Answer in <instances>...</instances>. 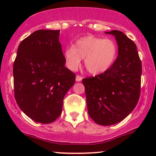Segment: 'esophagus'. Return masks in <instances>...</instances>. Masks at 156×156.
Here are the masks:
<instances>
[{"label": "esophagus", "instance_id": "1", "mask_svg": "<svg viewBox=\"0 0 156 156\" xmlns=\"http://www.w3.org/2000/svg\"><path fill=\"white\" fill-rule=\"evenodd\" d=\"M82 79H83V77L80 75H76V80L77 82H80V81H81L82 80Z\"/></svg>", "mask_w": 156, "mask_h": 156}]
</instances>
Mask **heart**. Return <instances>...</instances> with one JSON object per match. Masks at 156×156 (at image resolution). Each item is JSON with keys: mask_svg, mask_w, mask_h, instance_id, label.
<instances>
[{"mask_svg": "<svg viewBox=\"0 0 156 156\" xmlns=\"http://www.w3.org/2000/svg\"><path fill=\"white\" fill-rule=\"evenodd\" d=\"M116 54L117 46L112 40L86 36L77 40L74 47L66 48L63 55L69 69H78L81 59L84 58V66L88 73L97 75L110 68L115 61Z\"/></svg>", "mask_w": 156, "mask_h": 156, "instance_id": "obj_1", "label": "heart"}]
</instances>
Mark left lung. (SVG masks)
Returning a JSON list of instances; mask_svg holds the SVG:
<instances>
[{"label":"left lung","instance_id":"obj_1","mask_svg":"<svg viewBox=\"0 0 156 156\" xmlns=\"http://www.w3.org/2000/svg\"><path fill=\"white\" fill-rule=\"evenodd\" d=\"M118 57L103 73L83 79L88 114L97 124L110 126L124 119L138 102L141 62L137 47L122 32L112 30Z\"/></svg>","mask_w":156,"mask_h":156}]
</instances>
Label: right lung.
<instances>
[{
  "mask_svg": "<svg viewBox=\"0 0 156 156\" xmlns=\"http://www.w3.org/2000/svg\"><path fill=\"white\" fill-rule=\"evenodd\" d=\"M59 30H40L19 44L14 62V92L30 119L51 123L62 113L65 95L76 75L65 66Z\"/></svg>",
  "mask_w": 156,
  "mask_h": 156,
  "instance_id": "add662e5",
  "label": "right lung"
}]
</instances>
